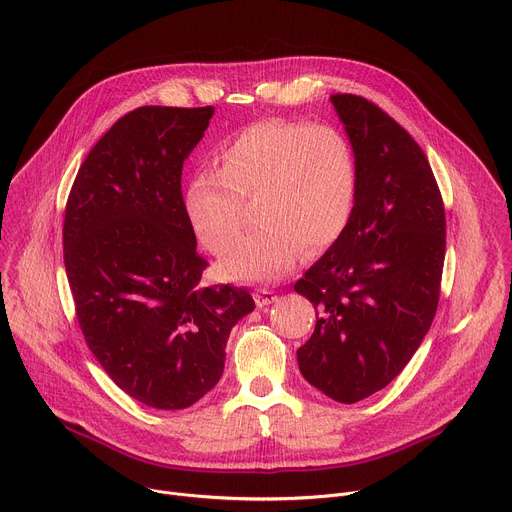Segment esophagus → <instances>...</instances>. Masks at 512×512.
<instances>
[{
	"label": "esophagus",
	"mask_w": 512,
	"mask_h": 512,
	"mask_svg": "<svg viewBox=\"0 0 512 512\" xmlns=\"http://www.w3.org/2000/svg\"><path fill=\"white\" fill-rule=\"evenodd\" d=\"M273 302H277V294L275 291H271V289H257L255 291V304L259 306V308H263V306H269V304H273Z\"/></svg>",
	"instance_id": "1"
}]
</instances>
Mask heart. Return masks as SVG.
Segmentation results:
<instances>
[{"instance_id": "b5f03b06", "label": "heart", "mask_w": 512, "mask_h": 512, "mask_svg": "<svg viewBox=\"0 0 512 512\" xmlns=\"http://www.w3.org/2000/svg\"><path fill=\"white\" fill-rule=\"evenodd\" d=\"M184 190L198 241L223 253L243 227V204L257 200L259 231L239 239L216 263L235 281H271L346 231L356 202L358 164L350 139L332 125L261 121L214 152Z\"/></svg>"}]
</instances>
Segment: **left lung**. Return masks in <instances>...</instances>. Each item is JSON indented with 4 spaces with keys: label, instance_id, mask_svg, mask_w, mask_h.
Listing matches in <instances>:
<instances>
[{
    "label": "left lung",
    "instance_id": "8db88e82",
    "mask_svg": "<svg viewBox=\"0 0 512 512\" xmlns=\"http://www.w3.org/2000/svg\"><path fill=\"white\" fill-rule=\"evenodd\" d=\"M330 101L356 154L358 190L346 231L294 285L318 310L298 364L312 387L356 403L405 369L433 322L446 212L423 150L395 119L356 95Z\"/></svg>",
    "mask_w": 512,
    "mask_h": 512
}]
</instances>
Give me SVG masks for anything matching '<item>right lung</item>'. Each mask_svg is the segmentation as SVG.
<instances>
[{"label":"right lung","instance_id":"add662e5","mask_svg":"<svg viewBox=\"0 0 512 512\" xmlns=\"http://www.w3.org/2000/svg\"><path fill=\"white\" fill-rule=\"evenodd\" d=\"M214 107H139L89 152L64 212V267L85 340L111 381L154 409H186L223 377L243 287H202L206 261L182 166Z\"/></svg>","mask_w":512,"mask_h":512}]
</instances>
